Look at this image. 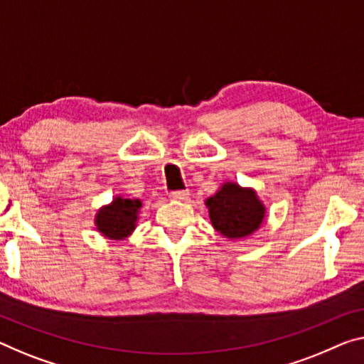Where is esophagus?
<instances>
[{
  "instance_id": "34e87169",
  "label": "esophagus",
  "mask_w": 364,
  "mask_h": 364,
  "mask_svg": "<svg viewBox=\"0 0 364 364\" xmlns=\"http://www.w3.org/2000/svg\"><path fill=\"white\" fill-rule=\"evenodd\" d=\"M188 195H190L188 190H174V192H171V193H169V197H171L172 200L183 201V200H187V198H188Z\"/></svg>"
}]
</instances>
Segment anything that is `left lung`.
Here are the masks:
<instances>
[{"label":"left lung","mask_w":364,"mask_h":364,"mask_svg":"<svg viewBox=\"0 0 364 364\" xmlns=\"http://www.w3.org/2000/svg\"><path fill=\"white\" fill-rule=\"evenodd\" d=\"M206 206L213 228L231 239L252 234L265 215L254 190L240 188L237 183H225L220 192L206 200Z\"/></svg>","instance_id":"1"}]
</instances>
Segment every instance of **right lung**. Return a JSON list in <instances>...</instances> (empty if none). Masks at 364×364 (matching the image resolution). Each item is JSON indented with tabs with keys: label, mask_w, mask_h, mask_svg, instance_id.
Listing matches in <instances>:
<instances>
[{
	"label": "right lung",
	"mask_w": 364,
	"mask_h": 364,
	"mask_svg": "<svg viewBox=\"0 0 364 364\" xmlns=\"http://www.w3.org/2000/svg\"><path fill=\"white\" fill-rule=\"evenodd\" d=\"M141 206L139 200L115 198L110 206L97 213V229L110 239H124L135 229L136 213Z\"/></svg>",
	"instance_id": "obj_1"
}]
</instances>
